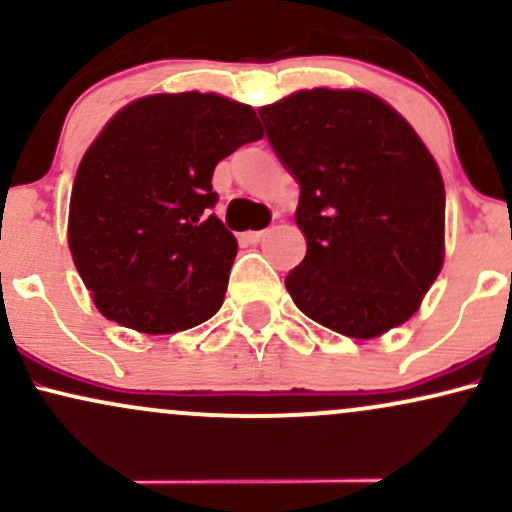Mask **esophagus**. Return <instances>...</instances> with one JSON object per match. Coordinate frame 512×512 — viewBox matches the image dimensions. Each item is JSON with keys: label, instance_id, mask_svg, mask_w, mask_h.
<instances>
[{"label": "esophagus", "instance_id": "34e87169", "mask_svg": "<svg viewBox=\"0 0 512 512\" xmlns=\"http://www.w3.org/2000/svg\"><path fill=\"white\" fill-rule=\"evenodd\" d=\"M267 236H269V231H248V233H243V240L245 243L255 245V243H262Z\"/></svg>", "mask_w": 512, "mask_h": 512}]
</instances>
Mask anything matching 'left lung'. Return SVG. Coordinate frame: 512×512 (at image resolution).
I'll use <instances>...</instances> for the list:
<instances>
[{
	"instance_id": "1",
	"label": "left lung",
	"mask_w": 512,
	"mask_h": 512,
	"mask_svg": "<svg viewBox=\"0 0 512 512\" xmlns=\"http://www.w3.org/2000/svg\"><path fill=\"white\" fill-rule=\"evenodd\" d=\"M274 154L301 185L303 262L286 291L310 320L373 339L419 310L443 267L438 163L383 98L296 91L260 110Z\"/></svg>"
}]
</instances>
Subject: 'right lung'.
<instances>
[{
	"instance_id": "obj_1",
	"label": "right lung",
	"mask_w": 512,
	"mask_h": 512,
	"mask_svg": "<svg viewBox=\"0 0 512 512\" xmlns=\"http://www.w3.org/2000/svg\"><path fill=\"white\" fill-rule=\"evenodd\" d=\"M262 137L250 105L199 91L144 96L103 127L76 170L69 250L108 320L173 334L221 308L238 243L209 214L211 175Z\"/></svg>"
}]
</instances>
